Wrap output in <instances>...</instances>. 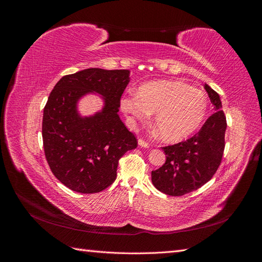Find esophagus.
Wrapping results in <instances>:
<instances>
[{"label":"esophagus","mask_w":262,"mask_h":262,"mask_svg":"<svg viewBox=\"0 0 262 262\" xmlns=\"http://www.w3.org/2000/svg\"><path fill=\"white\" fill-rule=\"evenodd\" d=\"M139 145L142 146V147H146V148L149 147V144L143 139H139Z\"/></svg>","instance_id":"34e87169"}]
</instances>
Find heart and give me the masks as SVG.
Masks as SVG:
<instances>
[{
    "instance_id": "heart-1",
    "label": "heart",
    "mask_w": 262,
    "mask_h": 262,
    "mask_svg": "<svg viewBox=\"0 0 262 262\" xmlns=\"http://www.w3.org/2000/svg\"><path fill=\"white\" fill-rule=\"evenodd\" d=\"M130 119L145 121L155 113L154 125L161 139L184 140L202 124L208 112L205 94L180 81H154L141 85L137 94L121 99Z\"/></svg>"
}]
</instances>
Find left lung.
Returning <instances> with one entry per match:
<instances>
[{"label":"left lung","mask_w":262,"mask_h":262,"mask_svg":"<svg viewBox=\"0 0 262 262\" xmlns=\"http://www.w3.org/2000/svg\"><path fill=\"white\" fill-rule=\"evenodd\" d=\"M214 112L192 138L162 147L165 164L152 171L153 185L165 194L181 196L199 189L220 167L225 147L226 117L219 94L204 84Z\"/></svg>","instance_id":"obj_1"}]
</instances>
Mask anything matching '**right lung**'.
<instances>
[{
    "label": "right lung",
    "instance_id": "right-lung-1",
    "mask_svg": "<svg viewBox=\"0 0 262 262\" xmlns=\"http://www.w3.org/2000/svg\"><path fill=\"white\" fill-rule=\"evenodd\" d=\"M129 83L128 70L86 69L63 76L43 108L42 141L53 175L71 190L97 193L117 177L119 160L138 140L119 118L120 99ZM96 91L104 96L101 113L81 118L76 101Z\"/></svg>",
    "mask_w": 262,
    "mask_h": 262
}]
</instances>
